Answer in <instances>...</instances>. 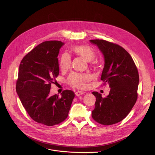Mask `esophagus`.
Wrapping results in <instances>:
<instances>
[{
    "mask_svg": "<svg viewBox=\"0 0 155 155\" xmlns=\"http://www.w3.org/2000/svg\"><path fill=\"white\" fill-rule=\"evenodd\" d=\"M84 93V92H83V91H77V92L75 93V95H76L77 96H80V95L83 94Z\"/></svg>",
    "mask_w": 155,
    "mask_h": 155,
    "instance_id": "1",
    "label": "esophagus"
}]
</instances>
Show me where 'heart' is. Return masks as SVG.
I'll list each match as a JSON object with an SVG mask.
<instances>
[{
  "instance_id": "b5f03b06",
  "label": "heart",
  "mask_w": 155,
  "mask_h": 155,
  "mask_svg": "<svg viewBox=\"0 0 155 155\" xmlns=\"http://www.w3.org/2000/svg\"><path fill=\"white\" fill-rule=\"evenodd\" d=\"M72 51L77 55L82 56L87 61L91 62L95 59L96 54L94 50L89 46L81 45L74 46L71 48ZM71 65V57L68 53H64L61 56L59 60V66L62 71H68ZM90 80V77L86 74H78L73 72L67 78L68 83L77 88H84L86 87L87 83Z\"/></svg>"
}]
</instances>
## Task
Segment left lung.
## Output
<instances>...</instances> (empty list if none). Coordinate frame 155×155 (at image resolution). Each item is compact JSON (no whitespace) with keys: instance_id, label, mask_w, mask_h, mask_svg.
<instances>
[{"instance_id":"8db88e82","label":"left lung","mask_w":155,"mask_h":155,"mask_svg":"<svg viewBox=\"0 0 155 155\" xmlns=\"http://www.w3.org/2000/svg\"><path fill=\"white\" fill-rule=\"evenodd\" d=\"M104 56L105 64L101 80L109 84L106 97L93 92L96 97L92 117L97 123L111 125L122 121L137 99L139 76L131 56L122 47L104 40H90Z\"/></svg>"}]
</instances>
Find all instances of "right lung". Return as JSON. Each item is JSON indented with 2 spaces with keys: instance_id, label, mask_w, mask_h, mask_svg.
<instances>
[{
  "instance_id": "add662e5",
  "label": "right lung",
  "mask_w": 155,
  "mask_h": 155,
  "mask_svg": "<svg viewBox=\"0 0 155 155\" xmlns=\"http://www.w3.org/2000/svg\"><path fill=\"white\" fill-rule=\"evenodd\" d=\"M64 43L43 41L21 60L16 90L30 117L46 126H54L68 117L75 97L71 90H64L61 96H50L51 84L59 73L58 56Z\"/></svg>"
}]
</instances>
